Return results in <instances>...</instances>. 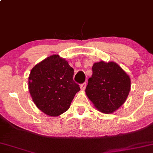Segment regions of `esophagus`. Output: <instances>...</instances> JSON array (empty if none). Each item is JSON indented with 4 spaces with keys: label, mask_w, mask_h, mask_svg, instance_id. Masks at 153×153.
<instances>
[{
    "label": "esophagus",
    "mask_w": 153,
    "mask_h": 153,
    "mask_svg": "<svg viewBox=\"0 0 153 153\" xmlns=\"http://www.w3.org/2000/svg\"><path fill=\"white\" fill-rule=\"evenodd\" d=\"M85 88H86V82H85L80 85V89H81L82 91H84V90L85 89Z\"/></svg>",
    "instance_id": "esophagus-1"
}]
</instances>
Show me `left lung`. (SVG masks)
I'll return each mask as SVG.
<instances>
[{"label": "left lung", "mask_w": 153, "mask_h": 153, "mask_svg": "<svg viewBox=\"0 0 153 153\" xmlns=\"http://www.w3.org/2000/svg\"><path fill=\"white\" fill-rule=\"evenodd\" d=\"M130 90V79L113 62H95L88 79L85 92L97 109L104 113L116 110L126 100Z\"/></svg>", "instance_id": "obj_1"}]
</instances>
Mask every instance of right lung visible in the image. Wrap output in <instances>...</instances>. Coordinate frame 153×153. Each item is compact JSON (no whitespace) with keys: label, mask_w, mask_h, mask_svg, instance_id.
I'll use <instances>...</instances> for the list:
<instances>
[{"label":"right lung","mask_w":153,"mask_h":153,"mask_svg":"<svg viewBox=\"0 0 153 153\" xmlns=\"http://www.w3.org/2000/svg\"><path fill=\"white\" fill-rule=\"evenodd\" d=\"M74 70L65 60L53 55L31 70L28 88L33 100L50 116H58L68 110L79 85L73 80Z\"/></svg>","instance_id":"add662e5"}]
</instances>
